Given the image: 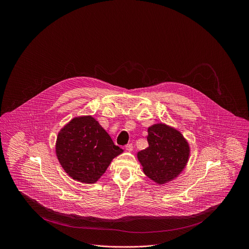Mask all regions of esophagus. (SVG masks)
<instances>
[{
  "instance_id": "34e87169",
  "label": "esophagus",
  "mask_w": 249,
  "mask_h": 249,
  "mask_svg": "<svg viewBox=\"0 0 249 249\" xmlns=\"http://www.w3.org/2000/svg\"><path fill=\"white\" fill-rule=\"evenodd\" d=\"M125 149H126L128 152H132V150H133V144H128V145H126Z\"/></svg>"
}]
</instances>
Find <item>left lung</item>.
Wrapping results in <instances>:
<instances>
[{
  "mask_svg": "<svg viewBox=\"0 0 249 249\" xmlns=\"http://www.w3.org/2000/svg\"><path fill=\"white\" fill-rule=\"evenodd\" d=\"M149 147L138 153L145 174L159 184L166 183L178 175L189 158V146L180 132L164 124L148 129Z\"/></svg>",
  "mask_w": 249,
  "mask_h": 249,
  "instance_id": "1",
  "label": "left lung"
}]
</instances>
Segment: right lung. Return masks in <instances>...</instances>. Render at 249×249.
Listing matches in <instances>:
<instances>
[{
  "label": "right lung",
  "mask_w": 249,
  "mask_h": 249,
  "mask_svg": "<svg viewBox=\"0 0 249 249\" xmlns=\"http://www.w3.org/2000/svg\"><path fill=\"white\" fill-rule=\"evenodd\" d=\"M123 152L91 116L74 118L58 134L57 158L74 179L94 183Z\"/></svg>",
  "instance_id": "add662e5"
}]
</instances>
